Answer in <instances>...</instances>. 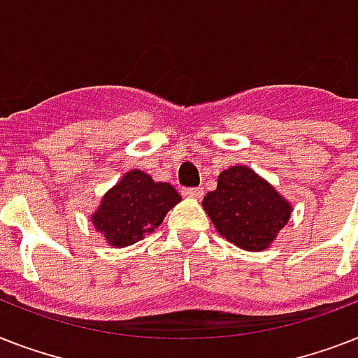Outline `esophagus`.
<instances>
[{"instance_id": "34e87169", "label": "esophagus", "mask_w": 358, "mask_h": 358, "mask_svg": "<svg viewBox=\"0 0 358 358\" xmlns=\"http://www.w3.org/2000/svg\"><path fill=\"white\" fill-rule=\"evenodd\" d=\"M182 195L189 196V199H201L202 187H185V189H182Z\"/></svg>"}]
</instances>
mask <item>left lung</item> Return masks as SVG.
<instances>
[{
	"label": "left lung",
	"mask_w": 358,
	"mask_h": 358,
	"mask_svg": "<svg viewBox=\"0 0 358 358\" xmlns=\"http://www.w3.org/2000/svg\"><path fill=\"white\" fill-rule=\"evenodd\" d=\"M202 206L219 234L247 250L267 249L289 219L288 202L243 165L219 174L217 189L204 196Z\"/></svg>",
	"instance_id": "obj_1"
}]
</instances>
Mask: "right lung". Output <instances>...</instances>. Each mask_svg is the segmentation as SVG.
Returning a JSON list of instances; mask_svg holds the SVG:
<instances>
[{
  "mask_svg": "<svg viewBox=\"0 0 358 358\" xmlns=\"http://www.w3.org/2000/svg\"><path fill=\"white\" fill-rule=\"evenodd\" d=\"M180 202L178 191L171 184H157L143 171H129L113 189L103 196L92 223L108 243L115 247L137 243L150 234Z\"/></svg>",
  "mask_w": 358,
  "mask_h": 358,
  "instance_id": "right-lung-1",
  "label": "right lung"
}]
</instances>
